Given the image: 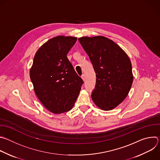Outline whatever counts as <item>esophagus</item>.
I'll return each mask as SVG.
<instances>
[{
  "label": "esophagus",
  "instance_id": "obj_1",
  "mask_svg": "<svg viewBox=\"0 0 160 160\" xmlns=\"http://www.w3.org/2000/svg\"><path fill=\"white\" fill-rule=\"evenodd\" d=\"M82 78L83 79V81H85V75L84 74H83V75H82Z\"/></svg>",
  "mask_w": 160,
  "mask_h": 160
}]
</instances>
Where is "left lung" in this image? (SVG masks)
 <instances>
[{
  "label": "left lung",
  "instance_id": "8db88e82",
  "mask_svg": "<svg viewBox=\"0 0 160 160\" xmlns=\"http://www.w3.org/2000/svg\"><path fill=\"white\" fill-rule=\"evenodd\" d=\"M78 41L95 72L93 101L102 110L114 109L127 97L133 82L128 56L116 42L103 36L82 37Z\"/></svg>",
  "mask_w": 160,
  "mask_h": 160
}]
</instances>
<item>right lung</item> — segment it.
Masks as SVG:
<instances>
[{
    "label": "right lung",
    "mask_w": 160,
    "mask_h": 160,
    "mask_svg": "<svg viewBox=\"0 0 160 160\" xmlns=\"http://www.w3.org/2000/svg\"><path fill=\"white\" fill-rule=\"evenodd\" d=\"M77 39L72 36L53 38L39 48L34 57L30 78L34 92L54 114L72 109L83 83L67 57Z\"/></svg>",
    "instance_id": "add662e5"
}]
</instances>
